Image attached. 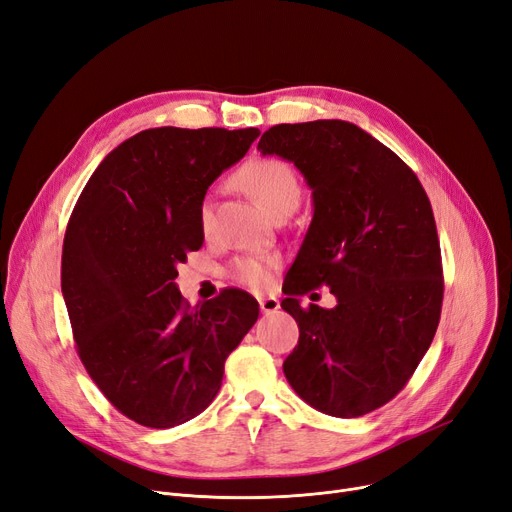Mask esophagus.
Wrapping results in <instances>:
<instances>
[{"label":"esophagus","mask_w":512,"mask_h":512,"mask_svg":"<svg viewBox=\"0 0 512 512\" xmlns=\"http://www.w3.org/2000/svg\"><path fill=\"white\" fill-rule=\"evenodd\" d=\"M259 307H261V313H274L280 309V301L276 297H265V299H259Z\"/></svg>","instance_id":"1"}]
</instances>
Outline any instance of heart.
Here are the masks:
<instances>
[{
	"mask_svg": "<svg viewBox=\"0 0 512 512\" xmlns=\"http://www.w3.org/2000/svg\"><path fill=\"white\" fill-rule=\"evenodd\" d=\"M238 184L267 211V213H280L282 209H294L301 201V182L297 172H294L286 161L276 157H263L253 159L238 172ZM199 222L201 230L209 232L213 213L211 203L203 201L199 209ZM280 265L278 255L270 253H253L238 257L230 265V278L242 286L263 290L272 284L274 274Z\"/></svg>",
	"mask_w": 512,
	"mask_h": 512,
	"instance_id": "heart-1",
	"label": "heart"
}]
</instances>
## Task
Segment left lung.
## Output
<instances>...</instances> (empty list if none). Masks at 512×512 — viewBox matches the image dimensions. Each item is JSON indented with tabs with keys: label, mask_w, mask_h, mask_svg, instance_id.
Instances as JSON below:
<instances>
[{
	"label": "left lung",
	"mask_w": 512,
	"mask_h": 512,
	"mask_svg": "<svg viewBox=\"0 0 512 512\" xmlns=\"http://www.w3.org/2000/svg\"><path fill=\"white\" fill-rule=\"evenodd\" d=\"M257 149L292 161L313 191V220L282 301L299 324L286 380L321 413L367 415L407 386L440 324L432 205L405 161L351 122L278 124ZM319 285L339 305L303 310L298 297Z\"/></svg>",
	"instance_id": "8db88e82"
}]
</instances>
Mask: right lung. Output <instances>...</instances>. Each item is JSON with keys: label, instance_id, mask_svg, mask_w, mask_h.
Segmentation results:
<instances>
[{"label": "right lung", "instance_id": "1", "mask_svg": "<svg viewBox=\"0 0 512 512\" xmlns=\"http://www.w3.org/2000/svg\"><path fill=\"white\" fill-rule=\"evenodd\" d=\"M257 137L259 128L143 130L105 155L74 205L62 294L76 353L139 425L168 429L205 411L259 317L247 292L224 290L191 309L174 282L203 245L207 188Z\"/></svg>", "mask_w": 512, "mask_h": 512}]
</instances>
